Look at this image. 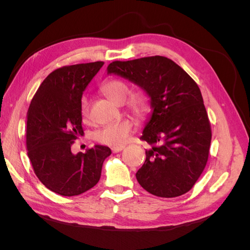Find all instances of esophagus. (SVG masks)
Returning a JSON list of instances; mask_svg holds the SVG:
<instances>
[{"label": "esophagus", "mask_w": 250, "mask_h": 250, "mask_svg": "<svg viewBox=\"0 0 250 250\" xmlns=\"http://www.w3.org/2000/svg\"><path fill=\"white\" fill-rule=\"evenodd\" d=\"M123 149H124V146H119V147H112L111 148L113 153H118V152H120V151H122Z\"/></svg>", "instance_id": "obj_1"}]
</instances>
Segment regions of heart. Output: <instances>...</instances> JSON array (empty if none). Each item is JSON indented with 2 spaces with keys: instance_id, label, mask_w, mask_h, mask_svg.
Here are the masks:
<instances>
[{
  "instance_id": "1",
  "label": "heart",
  "mask_w": 250,
  "mask_h": 250,
  "mask_svg": "<svg viewBox=\"0 0 250 250\" xmlns=\"http://www.w3.org/2000/svg\"><path fill=\"white\" fill-rule=\"evenodd\" d=\"M104 93L116 103H123L130 92L128 83L122 79H111L103 85ZM128 107L133 115L139 118L145 117L150 108V101L147 94L143 90L132 93L128 98ZM79 113L83 123L90 122V102L86 96H82L79 101ZM134 129V125L129 120H123L117 123L108 124L95 132V140L103 145L121 146L128 140Z\"/></svg>"
}]
</instances>
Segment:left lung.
<instances>
[{
	"label": "left lung",
	"mask_w": 250,
	"mask_h": 250,
	"mask_svg": "<svg viewBox=\"0 0 250 250\" xmlns=\"http://www.w3.org/2000/svg\"><path fill=\"white\" fill-rule=\"evenodd\" d=\"M107 73L137 83L151 98L153 112L140 138L151 147L135 174L139 184L164 198L190 191L206 168L211 140L197 83L173 60L158 55L116 60Z\"/></svg>",
	"instance_id": "1"
}]
</instances>
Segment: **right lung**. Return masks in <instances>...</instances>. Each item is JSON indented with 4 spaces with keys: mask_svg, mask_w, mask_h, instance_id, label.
<instances>
[{
    "mask_svg": "<svg viewBox=\"0 0 250 250\" xmlns=\"http://www.w3.org/2000/svg\"><path fill=\"white\" fill-rule=\"evenodd\" d=\"M103 62L64 65L50 73L28 109L26 146L35 175L52 192L80 195L97 185L108 147L96 145L73 154L71 147L83 134L79 101Z\"/></svg>",
    "mask_w": 250,
    "mask_h": 250,
    "instance_id": "add662e5",
    "label": "right lung"
}]
</instances>
